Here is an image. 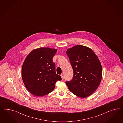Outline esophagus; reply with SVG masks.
Returning a JSON list of instances; mask_svg holds the SVG:
<instances>
[{"mask_svg": "<svg viewBox=\"0 0 123 123\" xmlns=\"http://www.w3.org/2000/svg\"><path fill=\"white\" fill-rule=\"evenodd\" d=\"M61 78H62V80H63V79H64V77H63V74H61Z\"/></svg>", "mask_w": 123, "mask_h": 123, "instance_id": "esophagus-1", "label": "esophagus"}]
</instances>
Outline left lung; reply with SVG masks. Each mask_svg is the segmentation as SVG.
I'll return each instance as SVG.
<instances>
[{
    "instance_id": "left-lung-1",
    "label": "left lung",
    "mask_w": 123,
    "mask_h": 123,
    "mask_svg": "<svg viewBox=\"0 0 123 123\" xmlns=\"http://www.w3.org/2000/svg\"><path fill=\"white\" fill-rule=\"evenodd\" d=\"M66 54L74 72L72 80L66 82L67 86L78 97H89L101 83L102 68L100 60L91 49L82 45L68 49Z\"/></svg>"
}]
</instances>
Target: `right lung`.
<instances>
[{
  "label": "right lung",
  "instance_id": "1",
  "mask_svg": "<svg viewBox=\"0 0 123 123\" xmlns=\"http://www.w3.org/2000/svg\"><path fill=\"white\" fill-rule=\"evenodd\" d=\"M57 49L48 47L36 49L30 52L22 66V81L26 89L37 97L50 93L57 81L62 80L56 74L53 58Z\"/></svg>",
  "mask_w": 123,
  "mask_h": 123
}]
</instances>
